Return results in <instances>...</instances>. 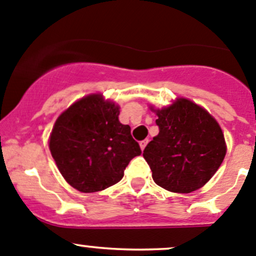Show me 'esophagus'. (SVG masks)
Listing matches in <instances>:
<instances>
[{
  "label": "esophagus",
  "mask_w": 256,
  "mask_h": 256,
  "mask_svg": "<svg viewBox=\"0 0 256 256\" xmlns=\"http://www.w3.org/2000/svg\"><path fill=\"white\" fill-rule=\"evenodd\" d=\"M147 144H148V140H144V141H141V142H140V147H141V150H142V151L144 150V147H146Z\"/></svg>",
  "instance_id": "esophagus-1"
}]
</instances>
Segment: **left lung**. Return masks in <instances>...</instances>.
Masks as SVG:
<instances>
[{"label": "left lung", "mask_w": 256, "mask_h": 256, "mask_svg": "<svg viewBox=\"0 0 256 256\" xmlns=\"http://www.w3.org/2000/svg\"><path fill=\"white\" fill-rule=\"evenodd\" d=\"M158 135L144 150V157L160 187L190 193L213 177L226 154L223 131L207 110L180 98L164 109H152Z\"/></svg>", "instance_id": "obj_1"}]
</instances>
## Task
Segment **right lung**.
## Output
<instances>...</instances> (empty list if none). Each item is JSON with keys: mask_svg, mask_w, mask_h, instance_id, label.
Returning a JSON list of instances; mask_svg holds the SVG:
<instances>
[{"mask_svg": "<svg viewBox=\"0 0 256 256\" xmlns=\"http://www.w3.org/2000/svg\"><path fill=\"white\" fill-rule=\"evenodd\" d=\"M118 106L92 94L56 118L49 150L66 182L84 193L102 190L124 177L128 162L141 154L128 125L118 121Z\"/></svg>", "mask_w": 256, "mask_h": 256, "instance_id": "right-lung-1", "label": "right lung"}]
</instances>
